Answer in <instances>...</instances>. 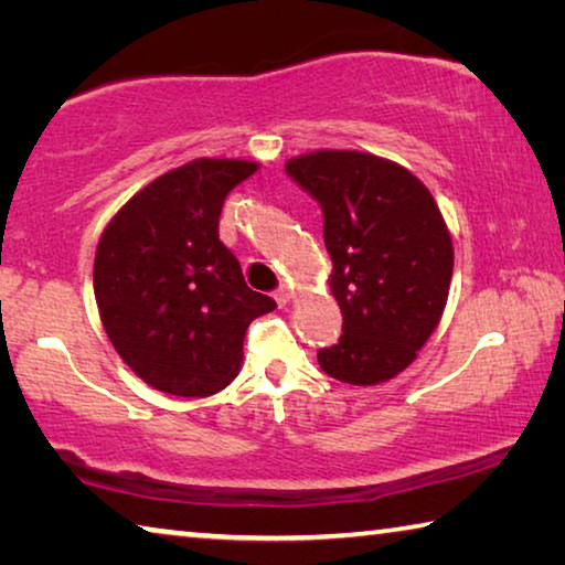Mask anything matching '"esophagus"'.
Listing matches in <instances>:
<instances>
[{"label":"esophagus","mask_w":565,"mask_h":565,"mask_svg":"<svg viewBox=\"0 0 565 565\" xmlns=\"http://www.w3.org/2000/svg\"><path fill=\"white\" fill-rule=\"evenodd\" d=\"M274 299H276V303H279V306H286V303H289V301H291V289H289V286L281 284L279 289L274 291Z\"/></svg>","instance_id":"34e87169"}]
</instances>
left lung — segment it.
<instances>
[{"instance_id":"obj_1","label":"left lung","mask_w":565,"mask_h":565,"mask_svg":"<svg viewBox=\"0 0 565 565\" xmlns=\"http://www.w3.org/2000/svg\"><path fill=\"white\" fill-rule=\"evenodd\" d=\"M286 174L321 204L343 317L319 366L343 384H384L416 361L444 317L454 244L441 209L406 167L369 151H309L286 161Z\"/></svg>"}]
</instances>
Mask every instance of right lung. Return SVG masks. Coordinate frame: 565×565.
Instances as JSON below:
<instances>
[{
	"label": "right lung",
	"instance_id": "add662e5",
	"mask_svg": "<svg viewBox=\"0 0 565 565\" xmlns=\"http://www.w3.org/2000/svg\"><path fill=\"white\" fill-rule=\"evenodd\" d=\"M259 169L194 159L137 191L102 232L94 296L111 347L151 388L204 398L232 384L248 323L276 309L218 242L228 191Z\"/></svg>",
	"mask_w": 565,
	"mask_h": 565
}]
</instances>
